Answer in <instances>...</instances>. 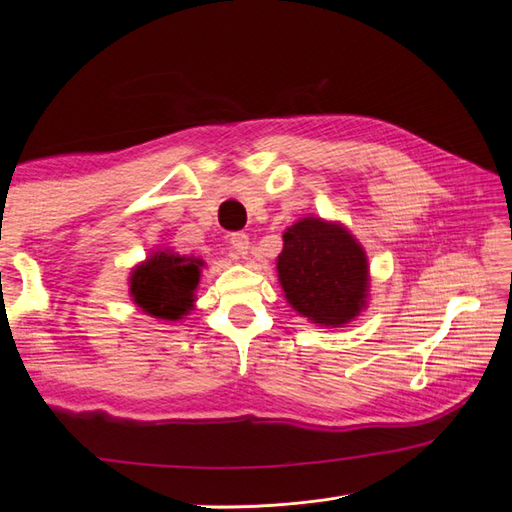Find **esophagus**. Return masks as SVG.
I'll list each match as a JSON object with an SVG mask.
<instances>
[{
	"label": "esophagus",
	"mask_w": 512,
	"mask_h": 512,
	"mask_svg": "<svg viewBox=\"0 0 512 512\" xmlns=\"http://www.w3.org/2000/svg\"><path fill=\"white\" fill-rule=\"evenodd\" d=\"M228 243L237 258H245L247 252H250V237L245 232H232V235H228Z\"/></svg>",
	"instance_id": "34e87169"
}]
</instances>
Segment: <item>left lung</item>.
Returning <instances> with one entry per match:
<instances>
[{"label": "left lung", "instance_id": "left-lung-1", "mask_svg": "<svg viewBox=\"0 0 512 512\" xmlns=\"http://www.w3.org/2000/svg\"><path fill=\"white\" fill-rule=\"evenodd\" d=\"M282 237L277 280L294 312L329 329L344 327L363 312L371 282L369 260L344 224L307 215Z\"/></svg>", "mask_w": 512, "mask_h": 512}]
</instances>
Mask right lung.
I'll return each mask as SVG.
<instances>
[{
	"label": "right lung",
	"instance_id": "1",
	"mask_svg": "<svg viewBox=\"0 0 512 512\" xmlns=\"http://www.w3.org/2000/svg\"><path fill=\"white\" fill-rule=\"evenodd\" d=\"M205 260L170 250H151L130 271L128 292L143 314L164 322H181L196 307Z\"/></svg>",
	"mask_w": 512,
	"mask_h": 512
}]
</instances>
